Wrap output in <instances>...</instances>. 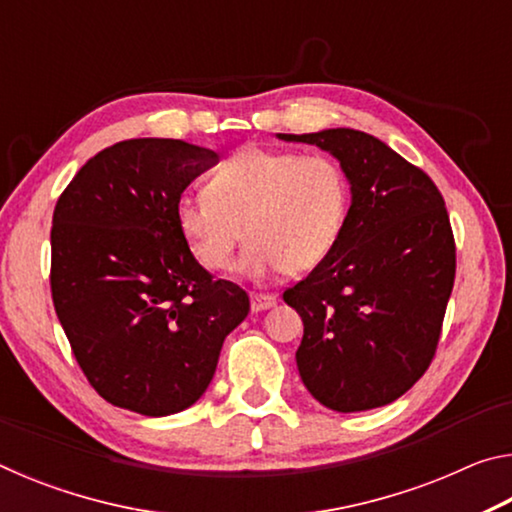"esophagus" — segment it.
I'll list each match as a JSON object with an SVG mask.
<instances>
[{
  "instance_id": "34e87169",
  "label": "esophagus",
  "mask_w": 512,
  "mask_h": 512,
  "mask_svg": "<svg viewBox=\"0 0 512 512\" xmlns=\"http://www.w3.org/2000/svg\"><path fill=\"white\" fill-rule=\"evenodd\" d=\"M275 302H277V298L271 296V293H253V296H250V309L257 314V311L275 307Z\"/></svg>"
}]
</instances>
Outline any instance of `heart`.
Here are the masks:
<instances>
[{"label":"heart","instance_id":"obj_1","mask_svg":"<svg viewBox=\"0 0 512 512\" xmlns=\"http://www.w3.org/2000/svg\"><path fill=\"white\" fill-rule=\"evenodd\" d=\"M348 207V176L329 155L244 146L207 178L205 196L178 203L176 223L207 271H230L246 235V275H300L339 244Z\"/></svg>","mask_w":512,"mask_h":512}]
</instances>
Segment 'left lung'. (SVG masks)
<instances>
[{
    "label": "left lung",
    "instance_id": "8db88e82",
    "mask_svg": "<svg viewBox=\"0 0 512 512\" xmlns=\"http://www.w3.org/2000/svg\"><path fill=\"white\" fill-rule=\"evenodd\" d=\"M277 137L334 155L352 194L339 244L282 296L305 325L302 384L339 413L391 404L429 368L452 296L456 246L443 196L368 133Z\"/></svg>",
    "mask_w": 512,
    "mask_h": 512
}]
</instances>
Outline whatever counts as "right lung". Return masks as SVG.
<instances>
[{
	"instance_id": "obj_1",
	"label": "right lung",
	"mask_w": 512,
	"mask_h": 512,
	"mask_svg": "<svg viewBox=\"0 0 512 512\" xmlns=\"http://www.w3.org/2000/svg\"><path fill=\"white\" fill-rule=\"evenodd\" d=\"M219 155L183 140L117 142L83 164L51 228V296L103 400L149 418L185 411L214 377L244 289L196 262L176 207Z\"/></svg>"
}]
</instances>
